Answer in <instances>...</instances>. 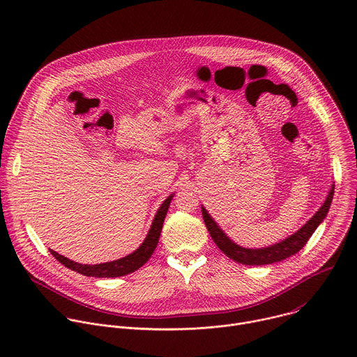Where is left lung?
I'll return each instance as SVG.
<instances>
[{"label": "left lung", "instance_id": "8db88e82", "mask_svg": "<svg viewBox=\"0 0 357 357\" xmlns=\"http://www.w3.org/2000/svg\"><path fill=\"white\" fill-rule=\"evenodd\" d=\"M333 192H335V185L331 186L328 196L325 202L322 203V206L318 209V212L305 223L299 230H296L294 234L288 236L287 238L281 240L280 243L261 247V248H247L236 244L215 222V219L208 213L205 206L202 205V215L203 220H205V225L216 243V245L226 254V256L240 264L245 266H266V264H273L282 261L294 254H296L307 241L310 237L314 234V231L318 229V226L324 222L326 218L331 203L333 199Z\"/></svg>", "mask_w": 357, "mask_h": 357}]
</instances>
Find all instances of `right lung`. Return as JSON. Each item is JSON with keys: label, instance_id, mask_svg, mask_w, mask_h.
<instances>
[{"label": "right lung", "instance_id": "obj_1", "mask_svg": "<svg viewBox=\"0 0 357 357\" xmlns=\"http://www.w3.org/2000/svg\"><path fill=\"white\" fill-rule=\"evenodd\" d=\"M174 197V193L169 195L164 202L162 205L160 206V209L157 211V215L151 223V227L148 230V234L145 237V240L141 243V245L132 251L128 256L114 260V261H109V263H101V264H80L76 261H72L69 259H66L65 256H61L59 252L50 250V254L59 261L62 263L65 267L83 274L86 277H96V278H114V277H123L127 274L134 273L135 270H138L139 267H142L149 257L152 256V252H154L158 240H160V234L162 230V225L167 216V212L169 209L171 205V200Z\"/></svg>", "mask_w": 357, "mask_h": 357}]
</instances>
